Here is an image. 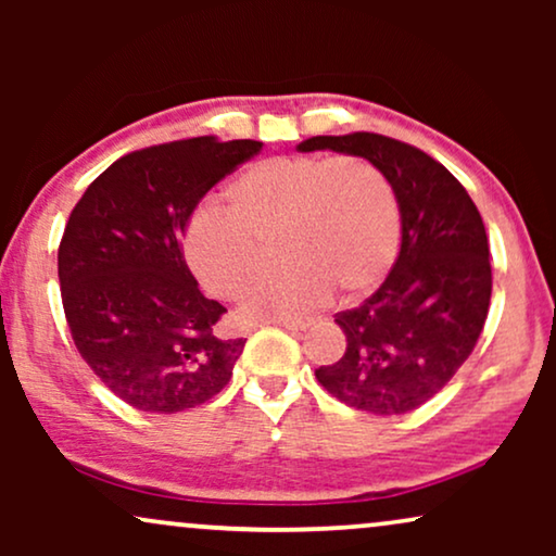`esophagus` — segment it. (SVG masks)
<instances>
[{
    "label": "esophagus",
    "mask_w": 556,
    "mask_h": 556,
    "mask_svg": "<svg viewBox=\"0 0 556 556\" xmlns=\"http://www.w3.org/2000/svg\"><path fill=\"white\" fill-rule=\"evenodd\" d=\"M276 326H283L288 331H306L308 324L306 321H273Z\"/></svg>",
    "instance_id": "esophagus-1"
}]
</instances>
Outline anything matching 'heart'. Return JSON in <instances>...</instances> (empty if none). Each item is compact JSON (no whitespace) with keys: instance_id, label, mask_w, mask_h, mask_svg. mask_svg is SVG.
I'll use <instances>...</instances> for the list:
<instances>
[{"instance_id":"heart-1","label":"heart","mask_w":556,"mask_h":556,"mask_svg":"<svg viewBox=\"0 0 556 556\" xmlns=\"http://www.w3.org/2000/svg\"><path fill=\"white\" fill-rule=\"evenodd\" d=\"M227 207L202 204L185 227L189 268L210 293L240 299L261 270L255 238L280 230L288 265L242 303L250 321H288L324 306L337 286L362 295L392 268L400 204L384 174L354 156H276L227 187Z\"/></svg>"}]
</instances>
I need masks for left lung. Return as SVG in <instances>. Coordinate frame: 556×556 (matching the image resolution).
I'll return each instance as SVG.
<instances>
[{"label":"left lung","instance_id":"8db88e82","mask_svg":"<svg viewBox=\"0 0 556 556\" xmlns=\"http://www.w3.org/2000/svg\"><path fill=\"white\" fill-rule=\"evenodd\" d=\"M295 149L367 159L397 197V261L362 306L333 318L346 352L316 379L349 407L405 415L451 382L483 331L491 263L481 212L443 164L390 136H311Z\"/></svg>","mask_w":556,"mask_h":556}]
</instances>
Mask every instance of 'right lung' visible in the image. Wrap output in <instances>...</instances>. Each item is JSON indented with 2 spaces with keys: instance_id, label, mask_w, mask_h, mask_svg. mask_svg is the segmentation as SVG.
I'll list each match as a JSON object with an SVG mask.
<instances>
[{
  "instance_id": "obj_1",
  "label": "right lung",
  "mask_w": 556,
  "mask_h": 556,
  "mask_svg": "<svg viewBox=\"0 0 556 556\" xmlns=\"http://www.w3.org/2000/svg\"><path fill=\"white\" fill-rule=\"evenodd\" d=\"M261 149L200 136L134 151L71 212L58 250L67 326L96 377L141 413H181L230 382L245 339L219 333L227 308L202 295L181 238L202 197Z\"/></svg>"
}]
</instances>
